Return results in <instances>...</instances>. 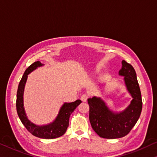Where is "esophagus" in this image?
<instances>
[{"label": "esophagus", "mask_w": 157, "mask_h": 157, "mask_svg": "<svg viewBox=\"0 0 157 157\" xmlns=\"http://www.w3.org/2000/svg\"><path fill=\"white\" fill-rule=\"evenodd\" d=\"M88 95H87V94H83L81 97V100L83 101V102H86L87 100H88Z\"/></svg>", "instance_id": "esophagus-1"}]
</instances>
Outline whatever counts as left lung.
Returning <instances> with one entry per match:
<instances>
[{"mask_svg": "<svg viewBox=\"0 0 157 157\" xmlns=\"http://www.w3.org/2000/svg\"><path fill=\"white\" fill-rule=\"evenodd\" d=\"M122 65L119 74L125 76L126 87L133 98L128 107L123 112L113 113L100 98L94 97L88 100L91 126L103 138L116 139L126 136L136 125L142 112L143 102L136 71L125 60L122 61Z\"/></svg>", "mask_w": 157, "mask_h": 157, "instance_id": "obj_1", "label": "left lung"}]
</instances>
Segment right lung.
<instances>
[{"label": "right lung", "instance_id": "1", "mask_svg": "<svg viewBox=\"0 0 157 157\" xmlns=\"http://www.w3.org/2000/svg\"><path fill=\"white\" fill-rule=\"evenodd\" d=\"M40 66H42V64L40 62L37 61L31 64L26 69L25 74L19 83L17 93V114L21 123L27 129V131L31 132L33 136L43 139L57 138V137L63 136L65 133L69 126V120L70 115L76 109L77 106L81 102V101L80 100H77L74 102L64 103L59 110L57 119L53 123L47 125V126H38L29 121L26 117L23 107L24 88H25L28 74Z\"/></svg>", "mask_w": 157, "mask_h": 157}]
</instances>
